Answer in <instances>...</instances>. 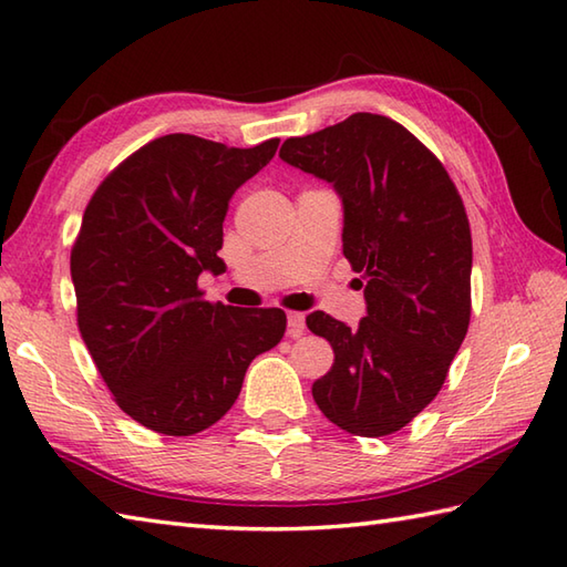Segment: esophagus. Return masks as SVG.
Masks as SVG:
<instances>
[{"label":"esophagus","instance_id":"34e87169","mask_svg":"<svg viewBox=\"0 0 567 567\" xmlns=\"http://www.w3.org/2000/svg\"><path fill=\"white\" fill-rule=\"evenodd\" d=\"M287 333H290L292 339H299V336L305 333V315H299V311H290V315H287Z\"/></svg>","mask_w":567,"mask_h":567}]
</instances>
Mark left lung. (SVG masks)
I'll list each match as a JSON object with an SVG mask.
<instances>
[{
	"label": "left lung",
	"instance_id": "8db88e82",
	"mask_svg": "<svg viewBox=\"0 0 567 567\" xmlns=\"http://www.w3.org/2000/svg\"><path fill=\"white\" fill-rule=\"evenodd\" d=\"M280 158L339 192L343 256L365 280L358 329L323 311L307 317L333 348L311 394L353 436H390L433 402L467 333L473 238L463 199L436 155L380 114L287 138Z\"/></svg>",
	"mask_w": 567,
	"mask_h": 567
}]
</instances>
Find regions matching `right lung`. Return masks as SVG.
<instances>
[{"instance_id":"obj_1","label":"right lung","mask_w":567,"mask_h":567,"mask_svg":"<svg viewBox=\"0 0 567 567\" xmlns=\"http://www.w3.org/2000/svg\"><path fill=\"white\" fill-rule=\"evenodd\" d=\"M189 134L161 136L104 177L70 252L78 329L114 402L141 426L192 436L216 424L250 360L280 343L282 309L207 302L234 192L272 161Z\"/></svg>"}]
</instances>
